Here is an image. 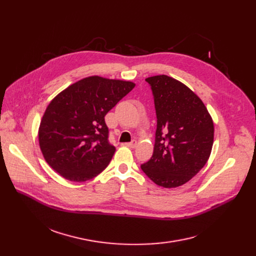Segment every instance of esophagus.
Instances as JSON below:
<instances>
[{
    "mask_svg": "<svg viewBox=\"0 0 256 256\" xmlns=\"http://www.w3.org/2000/svg\"><path fill=\"white\" fill-rule=\"evenodd\" d=\"M126 146L130 147V148H135V147L137 146V141H136V140H132V141L130 142V143H126Z\"/></svg>",
    "mask_w": 256,
    "mask_h": 256,
    "instance_id": "34e87169",
    "label": "esophagus"
}]
</instances>
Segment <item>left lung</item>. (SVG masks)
I'll return each mask as SVG.
<instances>
[{
  "instance_id": "left-lung-1",
  "label": "left lung",
  "mask_w": 256,
  "mask_h": 256,
  "mask_svg": "<svg viewBox=\"0 0 256 256\" xmlns=\"http://www.w3.org/2000/svg\"><path fill=\"white\" fill-rule=\"evenodd\" d=\"M145 80L152 90L158 122L152 156L141 169L158 186L176 188L206 164L212 119L202 100L180 80L165 74Z\"/></svg>"
}]
</instances>
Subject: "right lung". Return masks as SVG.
Segmentation results:
<instances>
[{"instance_id":"right-lung-1","label":"right lung","mask_w":256,"mask_h":256,"mask_svg":"<svg viewBox=\"0 0 256 256\" xmlns=\"http://www.w3.org/2000/svg\"><path fill=\"white\" fill-rule=\"evenodd\" d=\"M135 85L130 80L92 76L54 98L38 130L46 163L72 182H82L98 176L116 150L108 140L104 116Z\"/></svg>"}]
</instances>
